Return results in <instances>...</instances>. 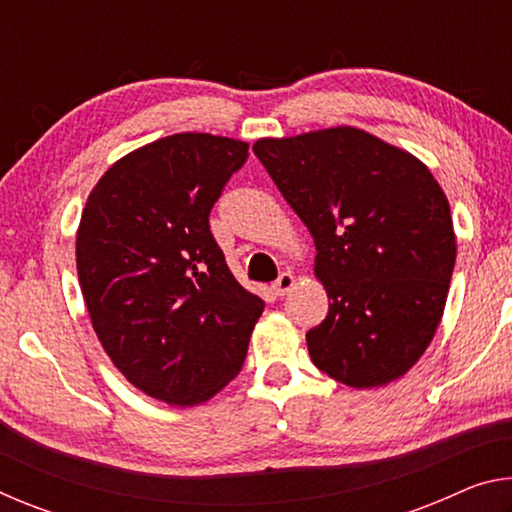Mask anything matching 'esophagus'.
Listing matches in <instances>:
<instances>
[{"label": "esophagus", "instance_id": "1", "mask_svg": "<svg viewBox=\"0 0 512 512\" xmlns=\"http://www.w3.org/2000/svg\"><path fill=\"white\" fill-rule=\"evenodd\" d=\"M296 287V275L293 273H282L280 277H277L275 280V284H273V291H275V296H287V293Z\"/></svg>", "mask_w": 512, "mask_h": 512}]
</instances>
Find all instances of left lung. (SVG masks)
Masks as SVG:
<instances>
[{
  "mask_svg": "<svg viewBox=\"0 0 512 512\" xmlns=\"http://www.w3.org/2000/svg\"><path fill=\"white\" fill-rule=\"evenodd\" d=\"M253 151L314 237L329 298L314 366L350 388L406 375L443 318L456 262L449 201L427 164L357 126L262 137Z\"/></svg>",
  "mask_w": 512,
  "mask_h": 512,
  "instance_id": "left-lung-1",
  "label": "left lung"
}]
</instances>
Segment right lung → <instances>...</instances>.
Listing matches in <instances>:
<instances>
[{"instance_id":"right-lung-1","label":"right lung","mask_w":512,"mask_h":512,"mask_svg":"<svg viewBox=\"0 0 512 512\" xmlns=\"http://www.w3.org/2000/svg\"><path fill=\"white\" fill-rule=\"evenodd\" d=\"M246 158L232 137H162L112 164L83 207L76 271L94 332L137 391L169 406L223 391L264 311L207 221Z\"/></svg>"}]
</instances>
